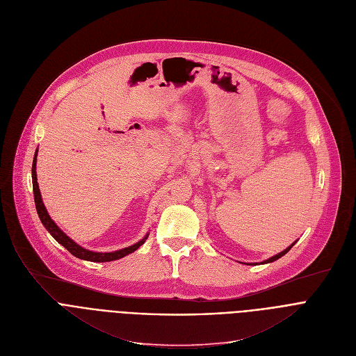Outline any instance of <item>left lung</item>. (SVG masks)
Here are the masks:
<instances>
[{
	"mask_svg": "<svg viewBox=\"0 0 356 356\" xmlns=\"http://www.w3.org/2000/svg\"><path fill=\"white\" fill-rule=\"evenodd\" d=\"M293 245H295V243H292V245H291L289 248H286V249H285V250H283V252H280V253H277V254H275V256L269 257L268 260H264V262H262V264H270V262H275V260H277V259H279V257H282L283 254H286V253H288V252H289V250L292 249V246H293ZM250 265H253V264H250Z\"/></svg>",
	"mask_w": 356,
	"mask_h": 356,
	"instance_id": "obj_1",
	"label": "left lung"
}]
</instances>
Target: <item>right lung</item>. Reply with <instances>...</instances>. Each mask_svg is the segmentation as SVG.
<instances>
[{
    "mask_svg": "<svg viewBox=\"0 0 356 356\" xmlns=\"http://www.w3.org/2000/svg\"><path fill=\"white\" fill-rule=\"evenodd\" d=\"M37 152L35 150V154H34V160H33V191H34V202H35V209H37V213H38V218L41 220V223L44 225V227L49 230V233L53 236V238L60 243L63 245L71 254H74L76 257L79 259H83V260H88V262H111V260H117V259H122L130 253H133L134 250H137L141 245H143L147 239L146 234L143 239L138 241L137 243L129 246V248H124V249H120V250H114V252H106V253H102V252H91L88 249H84L81 248L80 245H77L73 239H70L68 236L54 223V220L50 218L49 211H47L44 203H42V199H41V192L38 188V183H37V172H35V164H37Z\"/></svg>",
    "mask_w": 356,
    "mask_h": 356,
    "instance_id": "right-lung-1",
    "label": "right lung"
}]
</instances>
